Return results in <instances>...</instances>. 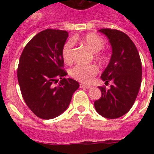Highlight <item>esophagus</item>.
Masks as SVG:
<instances>
[{
    "label": "esophagus",
    "mask_w": 154,
    "mask_h": 154,
    "mask_svg": "<svg viewBox=\"0 0 154 154\" xmlns=\"http://www.w3.org/2000/svg\"><path fill=\"white\" fill-rule=\"evenodd\" d=\"M91 85H85V84H80V88H85V89H90Z\"/></svg>",
    "instance_id": "1"
}]
</instances>
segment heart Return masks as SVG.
Here are the masks:
<instances>
[{"mask_svg": "<svg viewBox=\"0 0 154 154\" xmlns=\"http://www.w3.org/2000/svg\"><path fill=\"white\" fill-rule=\"evenodd\" d=\"M78 39L73 38V41H69L64 45L62 48V55L63 59L66 63H72L73 62V53H74V41ZM82 42L85 45L92 50L93 52H99L103 48L105 45V41L96 34L89 33L82 38ZM96 58L100 60L106 59L104 54L96 53ZM98 67L95 65H77L70 71V75L77 81L84 83H89L92 79L97 75Z\"/></svg>", "mask_w": 154, "mask_h": 154, "instance_id": "obj_1", "label": "heart"}]
</instances>
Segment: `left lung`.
<instances>
[{"instance_id": "left-lung-1", "label": "left lung", "mask_w": 154, "mask_h": 154, "mask_svg": "<svg viewBox=\"0 0 154 154\" xmlns=\"http://www.w3.org/2000/svg\"><path fill=\"white\" fill-rule=\"evenodd\" d=\"M99 32L108 38L112 55L101 75L105 83L113 82L110 89L99 87L100 99L95 101L96 112L107 119H116L129 112L138 95L142 80L140 55L130 37L118 30L103 28Z\"/></svg>"}]
</instances>
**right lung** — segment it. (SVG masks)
<instances>
[{"instance_id":"add662e5","label":"right lung","mask_w":154,"mask_h":154,"mask_svg":"<svg viewBox=\"0 0 154 154\" xmlns=\"http://www.w3.org/2000/svg\"><path fill=\"white\" fill-rule=\"evenodd\" d=\"M69 37L66 31L46 29L33 37L24 47L17 69L21 95L38 117L51 119L67 109L79 87L77 81L65 79L62 48ZM61 81L55 87L58 79Z\"/></svg>"}]
</instances>
